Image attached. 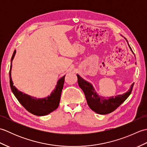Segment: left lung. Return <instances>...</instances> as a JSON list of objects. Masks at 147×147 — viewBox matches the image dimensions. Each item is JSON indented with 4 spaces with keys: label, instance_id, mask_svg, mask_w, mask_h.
<instances>
[{
    "label": "left lung",
    "instance_id": "8db88e82",
    "mask_svg": "<svg viewBox=\"0 0 147 147\" xmlns=\"http://www.w3.org/2000/svg\"><path fill=\"white\" fill-rule=\"evenodd\" d=\"M128 45L131 51L133 52L129 44ZM77 77L78 85L85 93L87 104L92 111L99 114H107L115 111L130 95L134 85V83H133L128 91L123 95H119L115 97H106L107 98H105L97 94L91 83L83 79L78 74H77Z\"/></svg>",
    "mask_w": 147,
    "mask_h": 147
}]
</instances>
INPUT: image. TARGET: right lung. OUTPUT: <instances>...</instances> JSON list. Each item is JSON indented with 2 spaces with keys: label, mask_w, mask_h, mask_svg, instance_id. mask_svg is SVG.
Instances as JSON below:
<instances>
[{
  "label": "right lung",
  "mask_w": 147,
  "mask_h": 147,
  "mask_svg": "<svg viewBox=\"0 0 147 147\" xmlns=\"http://www.w3.org/2000/svg\"><path fill=\"white\" fill-rule=\"evenodd\" d=\"M15 54L16 51H14L11 58L10 71H9V79H10L11 88L16 98L28 111L34 115L42 116V115H47L55 111L59 105L65 75L58 80L57 85L55 86V89L53 90L51 95L43 98L32 97V96L19 91L15 86H14V83L11 78V69L12 62Z\"/></svg>",
  "instance_id": "add662e5"
}]
</instances>
